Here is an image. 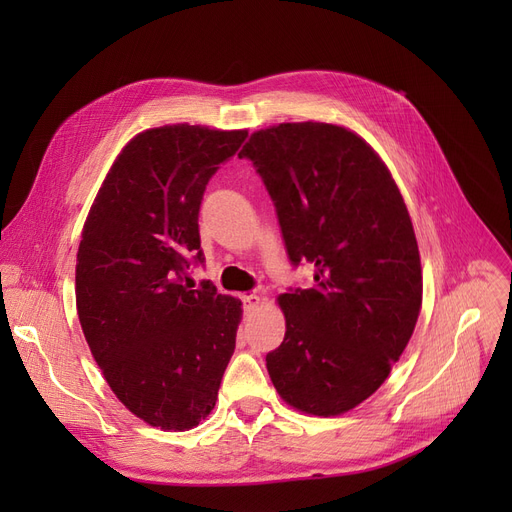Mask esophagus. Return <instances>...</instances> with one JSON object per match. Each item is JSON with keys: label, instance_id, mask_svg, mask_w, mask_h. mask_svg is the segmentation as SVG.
I'll list each match as a JSON object with an SVG mask.
<instances>
[{"label": "esophagus", "instance_id": "34e87169", "mask_svg": "<svg viewBox=\"0 0 512 512\" xmlns=\"http://www.w3.org/2000/svg\"><path fill=\"white\" fill-rule=\"evenodd\" d=\"M259 303H261V297H259V294H255V292H251V294H242V307H245V311H247V313L255 311V309L259 307Z\"/></svg>", "mask_w": 512, "mask_h": 512}]
</instances>
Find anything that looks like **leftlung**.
I'll use <instances>...</instances> for the list:
<instances>
[{
  "mask_svg": "<svg viewBox=\"0 0 512 512\" xmlns=\"http://www.w3.org/2000/svg\"><path fill=\"white\" fill-rule=\"evenodd\" d=\"M238 157L270 193L292 265H315L311 288L278 303L284 342L267 371L290 407L317 417L355 409L390 375L421 311L411 215L384 161L336 124L257 130Z\"/></svg>",
  "mask_w": 512,
  "mask_h": 512,
  "instance_id": "obj_1",
  "label": "left lung"
}]
</instances>
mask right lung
Masks as SVG:
<instances>
[{
    "instance_id": "add662e5",
    "label": "right lung",
    "mask_w": 512,
    "mask_h": 512,
    "mask_svg": "<svg viewBox=\"0 0 512 512\" xmlns=\"http://www.w3.org/2000/svg\"><path fill=\"white\" fill-rule=\"evenodd\" d=\"M247 130L159 126L116 157L87 215L76 255L80 326L122 405L153 427L184 432L218 400L236 346L240 301L209 280L199 209L209 178Z\"/></svg>"
}]
</instances>
